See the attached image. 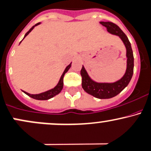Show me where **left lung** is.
<instances>
[{
    "label": "left lung",
    "instance_id": "1",
    "mask_svg": "<svg viewBox=\"0 0 151 151\" xmlns=\"http://www.w3.org/2000/svg\"><path fill=\"white\" fill-rule=\"evenodd\" d=\"M100 24L107 28V32L112 35L119 36L123 42L126 49L127 67L125 74L118 80L114 82H96L89 77L87 70L83 65L81 69V76L82 77V88L87 93L98 99H110L115 97L120 92H121L127 84L133 74L134 68V57L132 53L131 44L128 40V38L125 33L120 29L117 25L110 21L103 22Z\"/></svg>",
    "mask_w": 151,
    "mask_h": 151
}]
</instances>
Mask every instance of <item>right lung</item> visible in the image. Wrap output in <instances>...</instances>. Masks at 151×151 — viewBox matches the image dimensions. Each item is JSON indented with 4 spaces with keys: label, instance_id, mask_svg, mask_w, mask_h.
Returning <instances> with one entry per match:
<instances>
[{
    "label": "right lung",
    "instance_id": "right-lung-1",
    "mask_svg": "<svg viewBox=\"0 0 151 151\" xmlns=\"http://www.w3.org/2000/svg\"><path fill=\"white\" fill-rule=\"evenodd\" d=\"M39 24H41V23H38V24H36L34 25V26H32V27H31V29H29V31H28V32L26 33V34H25L24 39H24V38L26 37V36H27L28 34H29V33L31 32V31L34 29V27H35V26H38V25H39ZM21 42H20V44H21ZM71 66H72V62H71L70 64H69V65H68L67 67L65 68V69H64V72L62 73V76H61L60 79H59V82H58L57 85H56L55 87H54V88L49 89V90H48V91H46V92H42V93L36 94H29V93H28V92H24V91H23V92H24L26 94H27L28 96H29L30 97H31V98L35 99V100H49V99L52 98V97H54V96L57 95L58 94L60 93L61 91L62 90L63 86H64V82H63V78H64V74H65V73H67L68 72V70H69V69H70Z\"/></svg>",
    "mask_w": 151,
    "mask_h": 151
}]
</instances>
